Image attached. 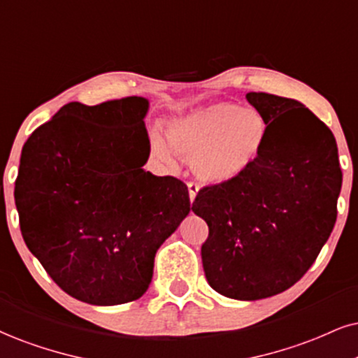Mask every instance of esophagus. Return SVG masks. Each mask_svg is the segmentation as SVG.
Listing matches in <instances>:
<instances>
[{"mask_svg": "<svg viewBox=\"0 0 358 358\" xmlns=\"http://www.w3.org/2000/svg\"><path fill=\"white\" fill-rule=\"evenodd\" d=\"M187 191H189V199H191V202H194V199H196L197 192H199V186L194 182H189L187 184Z\"/></svg>", "mask_w": 358, "mask_h": 358, "instance_id": "esophagus-1", "label": "esophagus"}]
</instances>
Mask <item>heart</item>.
Instances as JSON below:
<instances>
[{"label": "heart", "instance_id": "heart-1", "mask_svg": "<svg viewBox=\"0 0 358 358\" xmlns=\"http://www.w3.org/2000/svg\"><path fill=\"white\" fill-rule=\"evenodd\" d=\"M267 126L254 109L232 103H214L169 122L167 139L151 132V152L172 162V150L192 162V169L207 184H229L250 171L262 152Z\"/></svg>", "mask_w": 358, "mask_h": 358}]
</instances>
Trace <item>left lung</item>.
Masks as SVG:
<instances>
[{
    "label": "left lung",
    "mask_w": 358,
    "mask_h": 358,
    "mask_svg": "<svg viewBox=\"0 0 358 358\" xmlns=\"http://www.w3.org/2000/svg\"><path fill=\"white\" fill-rule=\"evenodd\" d=\"M267 139L257 162L229 184L201 189L194 214L209 226L201 255L215 292L237 301L277 295L315 262L337 219V143L295 99L247 92Z\"/></svg>",
    "instance_id": "1"
}]
</instances>
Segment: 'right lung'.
<instances>
[{
	"label": "right lung",
	"instance_id": "1",
	"mask_svg": "<svg viewBox=\"0 0 358 358\" xmlns=\"http://www.w3.org/2000/svg\"><path fill=\"white\" fill-rule=\"evenodd\" d=\"M139 96L69 103L21 151L15 202L23 239L66 294L91 306L139 299L154 257L191 210L186 184L144 171Z\"/></svg>",
	"mask_w": 358,
	"mask_h": 358
}]
</instances>
